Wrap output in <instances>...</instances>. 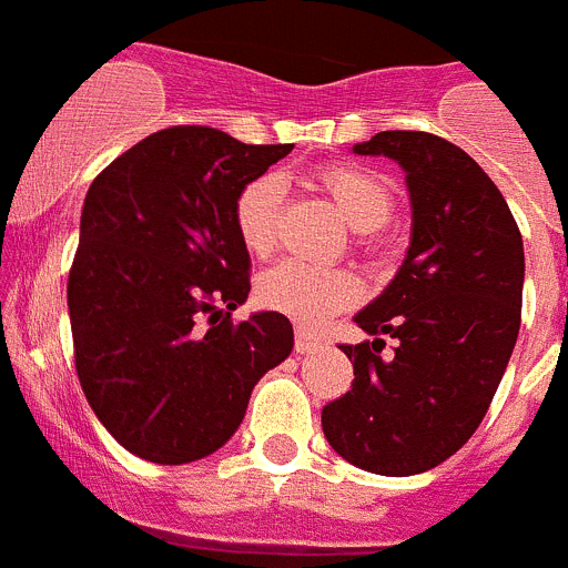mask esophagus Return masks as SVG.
<instances>
[{
  "mask_svg": "<svg viewBox=\"0 0 568 568\" xmlns=\"http://www.w3.org/2000/svg\"><path fill=\"white\" fill-rule=\"evenodd\" d=\"M321 346V338L307 327H295V353H315Z\"/></svg>",
  "mask_w": 568,
  "mask_h": 568,
  "instance_id": "1",
  "label": "esophagus"
}]
</instances>
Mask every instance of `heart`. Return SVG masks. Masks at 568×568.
I'll use <instances>...</instances> for the list:
<instances>
[{"instance_id":"obj_1","label":"heart","mask_w":568,"mask_h":568,"mask_svg":"<svg viewBox=\"0 0 568 568\" xmlns=\"http://www.w3.org/2000/svg\"><path fill=\"white\" fill-rule=\"evenodd\" d=\"M315 184L338 204L355 230H375L393 215V187L386 179L355 164H329L315 173ZM284 187L275 175H258L239 190L233 224L241 247L267 255L278 241ZM361 284L349 270L321 267L307 261H281L261 275L258 301L273 313L287 315L304 327H318L358 301Z\"/></svg>"}]
</instances>
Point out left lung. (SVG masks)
I'll return each instance as SVG.
<instances>
[{
    "label": "left lung",
    "mask_w": 568,
    "mask_h": 568,
    "mask_svg": "<svg viewBox=\"0 0 568 568\" xmlns=\"http://www.w3.org/2000/svg\"><path fill=\"white\" fill-rule=\"evenodd\" d=\"M353 153L404 168L413 235L389 287L355 315L375 341L341 346L355 381L321 426L344 460L404 478L458 453L498 393L520 329L524 239L495 182L440 135L384 130Z\"/></svg>",
    "instance_id": "obj_1"
}]
</instances>
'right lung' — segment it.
<instances>
[{"label": "right lung", "instance_id": "right-lung-1", "mask_svg": "<svg viewBox=\"0 0 568 568\" xmlns=\"http://www.w3.org/2000/svg\"><path fill=\"white\" fill-rule=\"evenodd\" d=\"M290 150L179 124L133 144L84 195L68 278L77 375L104 429L150 464L222 449L261 375L293 353L287 315L230 318L250 293L235 195Z\"/></svg>", "mask_w": 568, "mask_h": 568}]
</instances>
